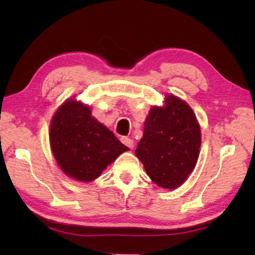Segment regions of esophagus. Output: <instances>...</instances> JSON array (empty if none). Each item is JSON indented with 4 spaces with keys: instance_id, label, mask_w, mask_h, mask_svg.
<instances>
[{
    "instance_id": "1",
    "label": "esophagus",
    "mask_w": 255,
    "mask_h": 255,
    "mask_svg": "<svg viewBox=\"0 0 255 255\" xmlns=\"http://www.w3.org/2000/svg\"><path fill=\"white\" fill-rule=\"evenodd\" d=\"M122 142L126 145V147H128L129 149H132L133 148V140L130 139V138H127V137H123L122 139Z\"/></svg>"
}]
</instances>
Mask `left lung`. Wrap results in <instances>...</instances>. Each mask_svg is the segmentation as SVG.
Returning <instances> with one entry per match:
<instances>
[{"instance_id":"left-lung-1","label":"left lung","mask_w":255,"mask_h":255,"mask_svg":"<svg viewBox=\"0 0 255 255\" xmlns=\"http://www.w3.org/2000/svg\"><path fill=\"white\" fill-rule=\"evenodd\" d=\"M199 148L200 128L193 110L170 94L163 106L150 110L136 155L151 180L160 187L173 189L194 170Z\"/></svg>"}]
</instances>
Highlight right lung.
<instances>
[{
    "mask_svg": "<svg viewBox=\"0 0 255 255\" xmlns=\"http://www.w3.org/2000/svg\"><path fill=\"white\" fill-rule=\"evenodd\" d=\"M50 147L60 169L80 182H91L129 150L110 129L92 116L83 103L67 100L50 124Z\"/></svg>",
    "mask_w": 255,
    "mask_h": 255,
    "instance_id": "add662e5",
    "label": "right lung"
}]
</instances>
